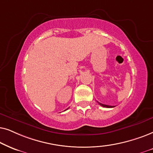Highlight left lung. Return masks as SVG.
Instances as JSON below:
<instances>
[{
    "mask_svg": "<svg viewBox=\"0 0 153 153\" xmlns=\"http://www.w3.org/2000/svg\"><path fill=\"white\" fill-rule=\"evenodd\" d=\"M97 102H98V101H97ZM98 103H99V105H101V106L105 107V108H113V107H115V106H112V105H105V104H103V103H101L99 102H98Z\"/></svg>",
    "mask_w": 153,
    "mask_h": 153,
    "instance_id": "left-lung-1",
    "label": "left lung"
}]
</instances>
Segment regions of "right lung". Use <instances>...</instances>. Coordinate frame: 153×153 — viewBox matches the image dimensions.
<instances>
[{
  "instance_id": "right-lung-1",
  "label": "right lung",
  "mask_w": 153,
  "mask_h": 153,
  "mask_svg": "<svg viewBox=\"0 0 153 153\" xmlns=\"http://www.w3.org/2000/svg\"><path fill=\"white\" fill-rule=\"evenodd\" d=\"M66 110H67V109H66Z\"/></svg>"
}]
</instances>
